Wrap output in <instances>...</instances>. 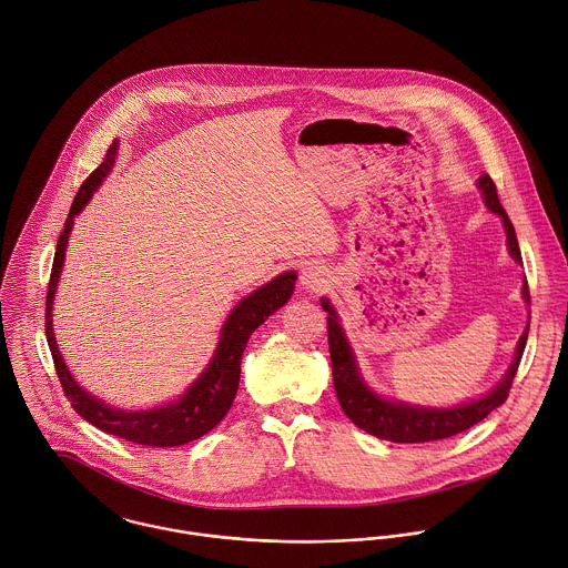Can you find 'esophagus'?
<instances>
[{"mask_svg": "<svg viewBox=\"0 0 568 568\" xmlns=\"http://www.w3.org/2000/svg\"><path fill=\"white\" fill-rule=\"evenodd\" d=\"M327 283H329V274H327L325 265L310 263L307 267H303V272H301V285H303L307 292H321Z\"/></svg>", "mask_w": 568, "mask_h": 568, "instance_id": "1", "label": "esophagus"}]
</instances>
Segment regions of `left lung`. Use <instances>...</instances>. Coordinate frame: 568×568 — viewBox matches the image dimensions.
<instances>
[{"instance_id":"obj_1","label":"left lung","mask_w":568,"mask_h":568,"mask_svg":"<svg viewBox=\"0 0 568 568\" xmlns=\"http://www.w3.org/2000/svg\"><path fill=\"white\" fill-rule=\"evenodd\" d=\"M478 186L485 195L487 209L503 217L511 256L518 263H523L516 230L509 222L505 209L500 206L494 180L485 173L478 178ZM523 296L527 303H531L527 278L523 285ZM323 310L329 312L327 336H329V353H332V368H334V388H336L344 415L357 428L366 430L368 435H373L377 439L395 442V444H426V442L448 439V437H454V435L471 428L474 424L483 422L494 408H498L509 397V390H511V384H514V377H516V371H518L525 344H527V329H525V334L518 341L516 357H514L505 379L494 390H489L485 397L463 404V406H456V408H444V410L406 406V404H397V402H386L366 388V384L362 382V377L357 373L353 353L342 334L338 316H336L334 307L329 305V301H323Z\"/></svg>"}]
</instances>
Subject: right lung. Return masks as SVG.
<instances>
[{"instance_id": "right-lung-1", "label": "right lung", "mask_w": 568, "mask_h": 568, "mask_svg": "<svg viewBox=\"0 0 568 568\" xmlns=\"http://www.w3.org/2000/svg\"><path fill=\"white\" fill-rule=\"evenodd\" d=\"M118 142H112L103 164L92 171V175L81 184L70 215L65 220L63 232L57 241V252L52 261L48 294H45V338L52 351V362L61 382V388L65 397L70 399L72 408L92 426L101 428L108 435L120 437L124 442L138 444V446H153V448H173L189 442H195L211 433L230 410L236 388H239V375H241V355L247 344L252 332L267 321L270 314H274L278 307H283L296 283L294 272H285L270 281L267 285L252 292L247 298H243L232 314L227 316L222 338L217 344V351L209 364V368L200 375V379L184 393L182 399L175 404H166L162 408H153L146 413H124L112 408L99 399H94L90 393H85L70 375L68 366L63 364L61 353L57 351V341L52 332V298L57 292V281L63 267L68 236L74 224V215H79L103 178L110 173L115 160Z\"/></svg>"}]
</instances>
